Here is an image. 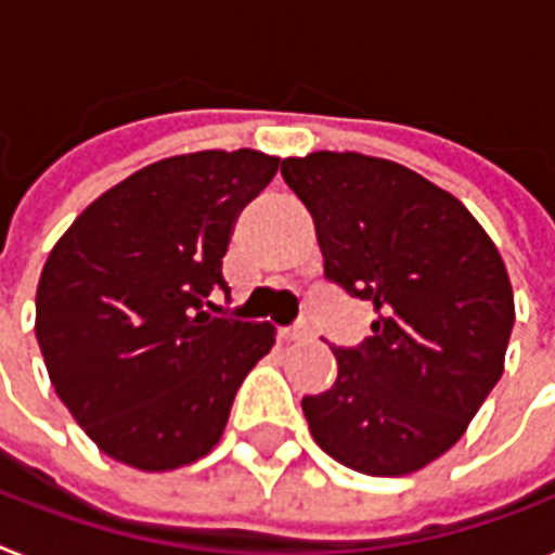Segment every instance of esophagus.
<instances>
[{"mask_svg": "<svg viewBox=\"0 0 555 555\" xmlns=\"http://www.w3.org/2000/svg\"><path fill=\"white\" fill-rule=\"evenodd\" d=\"M310 331L308 327H291V331H282V341H301L308 339Z\"/></svg>", "mask_w": 555, "mask_h": 555, "instance_id": "obj_1", "label": "esophagus"}]
</instances>
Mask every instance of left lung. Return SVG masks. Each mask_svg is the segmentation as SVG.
Segmentation results:
<instances>
[{"label": "left lung", "mask_w": 555, "mask_h": 555, "mask_svg": "<svg viewBox=\"0 0 555 555\" xmlns=\"http://www.w3.org/2000/svg\"><path fill=\"white\" fill-rule=\"evenodd\" d=\"M282 176L313 216L324 276L376 310L373 336L333 348L331 390L301 399L310 434L350 470H422L504 371L516 308L502 256L453 193L390 159L317 151Z\"/></svg>", "instance_id": "8db88e82"}]
</instances>
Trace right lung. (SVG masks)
Wrapping results in <instances>:
<instances>
[{"label":"right lung","instance_id":"obj_1","mask_svg":"<svg viewBox=\"0 0 555 555\" xmlns=\"http://www.w3.org/2000/svg\"><path fill=\"white\" fill-rule=\"evenodd\" d=\"M279 159L199 151L137 170L90 202L36 287V339L56 396L116 462L165 473L222 439L238 385L270 353V322L210 319L238 210ZM210 305V301H207Z\"/></svg>","mask_w":555,"mask_h":555}]
</instances>
